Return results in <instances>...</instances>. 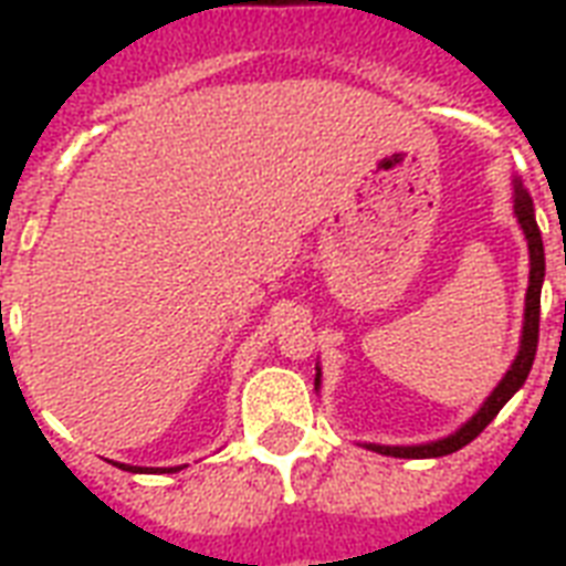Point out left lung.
I'll return each instance as SVG.
<instances>
[{"label": "left lung", "mask_w": 566, "mask_h": 566, "mask_svg": "<svg viewBox=\"0 0 566 566\" xmlns=\"http://www.w3.org/2000/svg\"><path fill=\"white\" fill-rule=\"evenodd\" d=\"M514 211H517V220L526 231L528 240V258H532V273H528V293H526V326H523V346H520L517 361L511 364V370L505 373V378L500 381V387L488 396V402L482 405V411L475 413L473 420L461 426L455 434H449L443 440H434V443H422V447H370L381 455L394 458H440L449 455V452H458L461 447H467L470 440H475L484 431V426L502 411V405L509 402L511 396L517 394L523 381L528 378V370L535 364L537 353V332H541V284H544V240H541V229H537L535 208H532V196L523 190V185H517L514 190Z\"/></svg>", "instance_id": "1"}]
</instances>
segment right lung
Returning <instances> with one entry per match:
<instances>
[{
	"label": "right lung",
	"mask_w": 566,
	"mask_h": 566,
	"mask_svg": "<svg viewBox=\"0 0 566 566\" xmlns=\"http://www.w3.org/2000/svg\"><path fill=\"white\" fill-rule=\"evenodd\" d=\"M123 470H132V467H123ZM140 473H170V470H158V467H149V470H140Z\"/></svg>",
	"instance_id": "right-lung-1"
}]
</instances>
